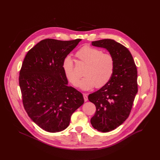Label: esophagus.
<instances>
[{
  "instance_id": "1",
  "label": "esophagus",
  "mask_w": 160,
  "mask_h": 160,
  "mask_svg": "<svg viewBox=\"0 0 160 160\" xmlns=\"http://www.w3.org/2000/svg\"><path fill=\"white\" fill-rule=\"evenodd\" d=\"M83 98H84V101H85V102L87 101V100H88L87 94H83Z\"/></svg>"
}]
</instances>
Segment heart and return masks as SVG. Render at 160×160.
Instances as JSON below:
<instances>
[{"label":"heart","instance_id":"1","mask_svg":"<svg viewBox=\"0 0 160 160\" xmlns=\"http://www.w3.org/2000/svg\"><path fill=\"white\" fill-rule=\"evenodd\" d=\"M78 60L86 65L83 72L84 77L78 82L79 77L74 72V64L70 56L66 57L62 64L64 73L75 87L88 90L94 87L101 88L110 80L114 70V59L108 53L90 46H84L76 53Z\"/></svg>","mask_w":160,"mask_h":160}]
</instances>
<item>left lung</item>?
<instances>
[{"label": "left lung", "mask_w": 160, "mask_h": 160, "mask_svg": "<svg viewBox=\"0 0 160 160\" xmlns=\"http://www.w3.org/2000/svg\"><path fill=\"white\" fill-rule=\"evenodd\" d=\"M93 46L106 49L114 59V70L109 81L88 96L96 111L90 119L92 127L108 132L121 125L128 117L138 93V71L127 48L112 39L92 42Z\"/></svg>", "instance_id": "8db88e82"}]
</instances>
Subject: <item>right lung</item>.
<instances>
[{"mask_svg": "<svg viewBox=\"0 0 160 160\" xmlns=\"http://www.w3.org/2000/svg\"><path fill=\"white\" fill-rule=\"evenodd\" d=\"M81 39H44L27 54L19 83L24 108L38 127L58 132L70 124L72 114L84 102L83 95L68 82L62 68L63 59Z\"/></svg>", "mask_w": 160, "mask_h": 160, "instance_id": "right-lung-1", "label": "right lung"}]
</instances>
